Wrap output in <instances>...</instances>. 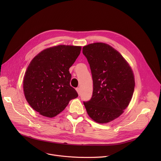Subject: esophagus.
I'll return each mask as SVG.
<instances>
[{
    "instance_id": "34e87169",
    "label": "esophagus",
    "mask_w": 161,
    "mask_h": 161,
    "mask_svg": "<svg viewBox=\"0 0 161 161\" xmlns=\"http://www.w3.org/2000/svg\"><path fill=\"white\" fill-rule=\"evenodd\" d=\"M76 91H77V92H78V95H80V88H79V87H78V88H76Z\"/></svg>"
}]
</instances>
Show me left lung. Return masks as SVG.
Listing matches in <instances>:
<instances>
[{"label": "left lung", "mask_w": 161, "mask_h": 161, "mask_svg": "<svg viewBox=\"0 0 161 161\" xmlns=\"http://www.w3.org/2000/svg\"><path fill=\"white\" fill-rule=\"evenodd\" d=\"M91 71L93 91L91 98L83 102L92 120L106 123L119 117L130 102L135 81L130 66L123 56L104 43L83 47Z\"/></svg>", "instance_id": "obj_1"}]
</instances>
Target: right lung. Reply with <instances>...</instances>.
Masks as SVG:
<instances>
[{"mask_svg":"<svg viewBox=\"0 0 161 161\" xmlns=\"http://www.w3.org/2000/svg\"><path fill=\"white\" fill-rule=\"evenodd\" d=\"M81 49V46L58 45L42 51L30 63L23 79L24 94L40 115L53 117L78 97L70 85L69 69Z\"/></svg>","mask_w":161,"mask_h":161,"instance_id":"add662e5","label":"right lung"}]
</instances>
